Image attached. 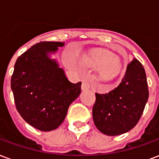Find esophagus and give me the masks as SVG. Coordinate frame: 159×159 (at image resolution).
<instances>
[{"instance_id": "obj_1", "label": "esophagus", "mask_w": 159, "mask_h": 159, "mask_svg": "<svg viewBox=\"0 0 159 159\" xmlns=\"http://www.w3.org/2000/svg\"><path fill=\"white\" fill-rule=\"evenodd\" d=\"M90 89V84L87 81V80H84L82 83V89L83 90H87V89Z\"/></svg>"}]
</instances>
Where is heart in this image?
<instances>
[{
    "instance_id": "heart-1",
    "label": "heart",
    "mask_w": 159,
    "mask_h": 159,
    "mask_svg": "<svg viewBox=\"0 0 159 159\" xmlns=\"http://www.w3.org/2000/svg\"><path fill=\"white\" fill-rule=\"evenodd\" d=\"M86 65L93 69H99L98 76L101 81L112 79L119 74L121 64L116 58L107 52H95L87 59Z\"/></svg>"
}]
</instances>
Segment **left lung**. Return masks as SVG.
Instances as JSON below:
<instances>
[{"label":"left lung","instance_id":"left-lung-1","mask_svg":"<svg viewBox=\"0 0 159 159\" xmlns=\"http://www.w3.org/2000/svg\"><path fill=\"white\" fill-rule=\"evenodd\" d=\"M95 95L93 119L101 133L113 136L131 130L139 122L149 95L142 65L134 59L116 89Z\"/></svg>","mask_w":159,"mask_h":159}]
</instances>
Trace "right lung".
Instances as JSON below:
<instances>
[{"instance_id":"add662e5","label":"right lung","mask_w":159,"mask_h":159,"mask_svg":"<svg viewBox=\"0 0 159 159\" xmlns=\"http://www.w3.org/2000/svg\"><path fill=\"white\" fill-rule=\"evenodd\" d=\"M64 45L36 43L19 56L14 66L11 89L16 108L26 123L41 131L57 129L81 93L82 83H70L58 61L51 58Z\"/></svg>"}]
</instances>
